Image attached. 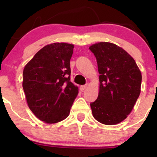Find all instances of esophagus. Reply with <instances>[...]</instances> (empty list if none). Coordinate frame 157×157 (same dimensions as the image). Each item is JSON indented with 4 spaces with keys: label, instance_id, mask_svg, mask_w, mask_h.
I'll return each mask as SVG.
<instances>
[{
    "label": "esophagus",
    "instance_id": "esophagus-1",
    "mask_svg": "<svg viewBox=\"0 0 157 157\" xmlns=\"http://www.w3.org/2000/svg\"><path fill=\"white\" fill-rule=\"evenodd\" d=\"M87 88V85H84V86H80V91H84L85 89Z\"/></svg>",
    "mask_w": 157,
    "mask_h": 157
}]
</instances>
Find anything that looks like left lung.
<instances>
[{
    "mask_svg": "<svg viewBox=\"0 0 157 157\" xmlns=\"http://www.w3.org/2000/svg\"><path fill=\"white\" fill-rule=\"evenodd\" d=\"M89 49L100 74L98 97L90 103L93 116L102 124L116 125L127 117L140 96L141 72L134 58L117 45L100 42Z\"/></svg>",
    "mask_w": 157,
    "mask_h": 157,
    "instance_id": "left-lung-1",
    "label": "left lung"
}]
</instances>
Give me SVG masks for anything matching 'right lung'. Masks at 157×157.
I'll return each mask as SVG.
<instances>
[{
	"label": "right lung",
	"mask_w": 157,
	"mask_h": 157,
	"mask_svg": "<svg viewBox=\"0 0 157 157\" xmlns=\"http://www.w3.org/2000/svg\"><path fill=\"white\" fill-rule=\"evenodd\" d=\"M74 45L54 43L37 52L23 69L29 107L41 121L56 123L69 115L78 88L70 81Z\"/></svg>",
	"instance_id": "right-lung-1"
}]
</instances>
